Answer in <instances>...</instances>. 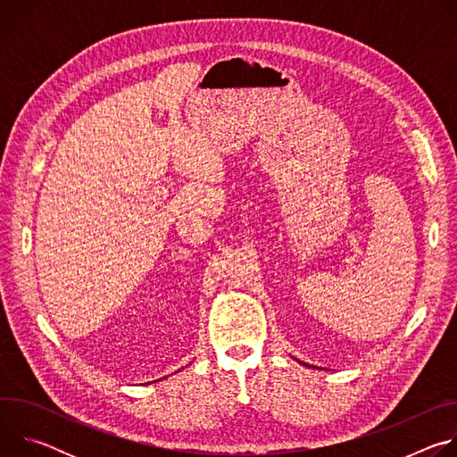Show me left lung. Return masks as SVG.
<instances>
[{
  "instance_id": "obj_1",
  "label": "left lung",
  "mask_w": 457,
  "mask_h": 457,
  "mask_svg": "<svg viewBox=\"0 0 457 457\" xmlns=\"http://www.w3.org/2000/svg\"><path fill=\"white\" fill-rule=\"evenodd\" d=\"M303 365H305V363H303Z\"/></svg>"
}]
</instances>
